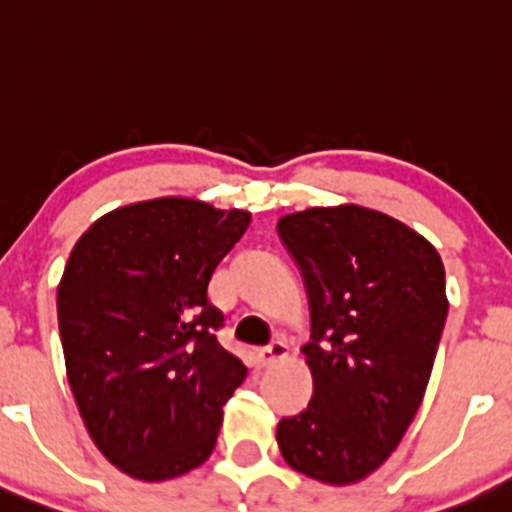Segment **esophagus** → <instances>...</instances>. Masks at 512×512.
<instances>
[{"label": "esophagus", "mask_w": 512, "mask_h": 512, "mask_svg": "<svg viewBox=\"0 0 512 512\" xmlns=\"http://www.w3.org/2000/svg\"><path fill=\"white\" fill-rule=\"evenodd\" d=\"M286 355H288V346L283 341H274V343H269V346L257 348V353H255L257 362H260L262 367L272 365V362L281 360V357H286Z\"/></svg>", "instance_id": "obj_1"}]
</instances>
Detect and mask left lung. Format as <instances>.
<instances>
[{
    "mask_svg": "<svg viewBox=\"0 0 512 512\" xmlns=\"http://www.w3.org/2000/svg\"><path fill=\"white\" fill-rule=\"evenodd\" d=\"M276 229L310 300L315 384L276 441L293 470L355 484L396 451L427 391L448 315L443 262L403 221L360 205L286 214Z\"/></svg>",
    "mask_w": 512,
    "mask_h": 512,
    "instance_id": "1",
    "label": "left lung"
}]
</instances>
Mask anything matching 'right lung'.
<instances>
[{
    "mask_svg": "<svg viewBox=\"0 0 512 512\" xmlns=\"http://www.w3.org/2000/svg\"><path fill=\"white\" fill-rule=\"evenodd\" d=\"M250 212L157 197L104 214L57 288L66 377L109 463L143 482L200 467L245 369L221 348L207 286Z\"/></svg>",
    "mask_w": 512,
    "mask_h": 512,
    "instance_id": "1",
    "label": "right lung"
}]
</instances>
